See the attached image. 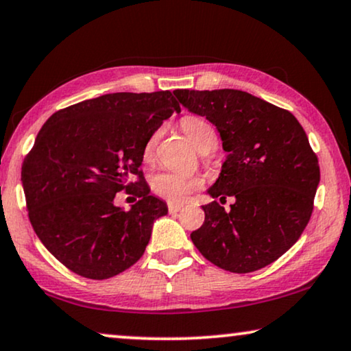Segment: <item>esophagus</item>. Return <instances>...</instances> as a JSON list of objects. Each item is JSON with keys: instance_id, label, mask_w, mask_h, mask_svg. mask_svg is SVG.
Returning <instances> with one entry per match:
<instances>
[{"instance_id": "esophagus-1", "label": "esophagus", "mask_w": 351, "mask_h": 351, "mask_svg": "<svg viewBox=\"0 0 351 351\" xmlns=\"http://www.w3.org/2000/svg\"><path fill=\"white\" fill-rule=\"evenodd\" d=\"M182 204H176V202H169V204H167V210H169V213H177L179 210H182Z\"/></svg>"}]
</instances>
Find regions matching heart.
<instances>
[{"instance_id": "obj_1", "label": "heart", "mask_w": 351, "mask_h": 351, "mask_svg": "<svg viewBox=\"0 0 351 351\" xmlns=\"http://www.w3.org/2000/svg\"><path fill=\"white\" fill-rule=\"evenodd\" d=\"M180 128L184 133L190 138V141L195 144V147L202 154L215 150L218 144V138L215 133V128L210 125L209 120H206L204 117L199 115H185L180 119ZM161 136V130H156L155 133L149 136V139L145 141L144 147H142V158L145 161H152L155 155L156 144ZM202 180L196 176H186L180 174V172L174 171H161L158 174L152 177L150 185L152 191L160 197H163L166 201L171 202H180L190 195L191 191H195L196 188H199Z\"/></svg>"}]
</instances>
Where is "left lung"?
<instances>
[{"mask_svg":"<svg viewBox=\"0 0 351 351\" xmlns=\"http://www.w3.org/2000/svg\"><path fill=\"white\" fill-rule=\"evenodd\" d=\"M193 114L217 126L228 152L212 197L217 201L191 241L215 266L236 274L278 260L306 230L319 182L318 158L291 112L241 90H176Z\"/></svg>","mask_w":351,"mask_h":351,"instance_id":"8db88e82","label":"left lung"}]
</instances>
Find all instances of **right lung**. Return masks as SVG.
I'll list each match as a JSON object with an SVG mask.
<instances>
[{
	"label": "right lung",
	"mask_w": 351,
	"mask_h": 351,
	"mask_svg": "<svg viewBox=\"0 0 351 351\" xmlns=\"http://www.w3.org/2000/svg\"><path fill=\"white\" fill-rule=\"evenodd\" d=\"M180 106L169 90L109 93L57 110L22 165L28 218L44 247L85 278L104 280L144 255L167 206L150 195L142 147ZM140 201L130 211L117 192Z\"/></svg>",
	"instance_id": "right-lung-1"
}]
</instances>
